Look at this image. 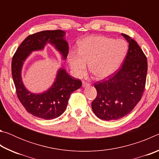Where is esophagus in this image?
Masks as SVG:
<instances>
[{
	"instance_id": "esophagus-1",
	"label": "esophagus",
	"mask_w": 159,
	"mask_h": 159,
	"mask_svg": "<svg viewBox=\"0 0 159 159\" xmlns=\"http://www.w3.org/2000/svg\"><path fill=\"white\" fill-rule=\"evenodd\" d=\"M90 84L89 83L86 81H83V87H87V86H90Z\"/></svg>"
}]
</instances>
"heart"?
Returning <instances> with one entry per match:
<instances>
[{
    "instance_id": "b5f03b06",
    "label": "heart",
    "mask_w": 159,
    "mask_h": 159,
    "mask_svg": "<svg viewBox=\"0 0 159 159\" xmlns=\"http://www.w3.org/2000/svg\"><path fill=\"white\" fill-rule=\"evenodd\" d=\"M128 49V43L121 39L88 36L80 41L78 54H69L68 62L71 71L77 77L84 75L86 64L88 63L90 72L97 79H104L118 69Z\"/></svg>"
}]
</instances>
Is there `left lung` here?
<instances>
[{"label": "left lung", "instance_id": "left-lung-1", "mask_svg": "<svg viewBox=\"0 0 159 159\" xmlns=\"http://www.w3.org/2000/svg\"><path fill=\"white\" fill-rule=\"evenodd\" d=\"M129 48L122 66L114 74L94 86L97 97L92 109L102 120H112L123 118L133 111L143 95L147 73V60L141 48L128 35Z\"/></svg>", "mask_w": 159, "mask_h": 159}]
</instances>
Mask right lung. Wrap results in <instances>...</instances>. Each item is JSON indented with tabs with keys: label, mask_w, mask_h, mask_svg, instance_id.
<instances>
[{
	"label": "right lung",
	"mask_w": 159,
	"mask_h": 159,
	"mask_svg": "<svg viewBox=\"0 0 159 159\" xmlns=\"http://www.w3.org/2000/svg\"><path fill=\"white\" fill-rule=\"evenodd\" d=\"M64 36L65 32L60 29L43 31L29 35L12 57V76L18 99L29 113L45 120L56 118L63 114L71 94L81 87V80L70 76L65 69L61 68L59 69L55 81L49 89L41 94H34L26 90L23 84L21 68L32 51L43 50L47 43L55 45L65 60L68 55L69 45L64 39Z\"/></svg>",
	"instance_id": "obj_1"
}]
</instances>
